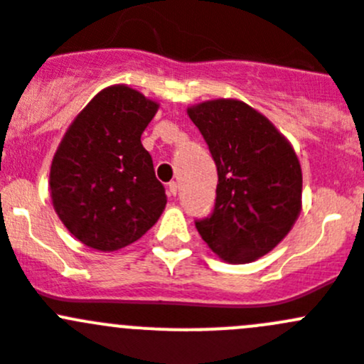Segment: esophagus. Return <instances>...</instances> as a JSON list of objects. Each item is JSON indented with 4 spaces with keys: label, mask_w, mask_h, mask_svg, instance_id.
<instances>
[{
    "label": "esophagus",
    "mask_w": 364,
    "mask_h": 364,
    "mask_svg": "<svg viewBox=\"0 0 364 364\" xmlns=\"http://www.w3.org/2000/svg\"><path fill=\"white\" fill-rule=\"evenodd\" d=\"M166 188H168V196H176V193H178V183L171 181Z\"/></svg>",
    "instance_id": "34e87169"
}]
</instances>
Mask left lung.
<instances>
[{"label": "left lung", "mask_w": 364, "mask_h": 364, "mask_svg": "<svg viewBox=\"0 0 364 364\" xmlns=\"http://www.w3.org/2000/svg\"><path fill=\"white\" fill-rule=\"evenodd\" d=\"M188 117L217 166L212 215L196 220L210 250L230 264H247L278 246L301 210V166L285 136L247 104L201 102Z\"/></svg>", "instance_id": "8db88e82"}]
</instances>
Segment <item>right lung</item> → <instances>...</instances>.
<instances>
[{
	"label": "right lung",
	"instance_id": "add662e5",
	"mask_svg": "<svg viewBox=\"0 0 364 364\" xmlns=\"http://www.w3.org/2000/svg\"><path fill=\"white\" fill-rule=\"evenodd\" d=\"M158 107L125 84L105 87L57 147L50 168L53 208L68 232L93 250L136 242L165 210V188L141 145Z\"/></svg>",
	"mask_w": 364,
	"mask_h": 364
}]
</instances>
